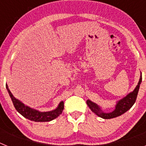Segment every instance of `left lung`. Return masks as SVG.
I'll return each instance as SVG.
<instances>
[{"label": "left lung", "instance_id": "8db88e82", "mask_svg": "<svg viewBox=\"0 0 146 146\" xmlns=\"http://www.w3.org/2000/svg\"><path fill=\"white\" fill-rule=\"evenodd\" d=\"M141 82L142 74L140 73L139 82L136 87H135V88L133 90V91L129 93L126 96H124L123 98L117 101L115 106V109L112 112H110V113L104 112L102 107L98 105L96 103H94V102L91 101L90 99H88L87 100L88 106L91 109V111L95 113L97 116L104 118V119H110V118H116V117L120 116L122 114L126 113V111H128L133 106V104H135L137 96V94H138L140 86L141 84Z\"/></svg>", "mask_w": 146, "mask_h": 146}]
</instances>
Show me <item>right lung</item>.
<instances>
[{
  "label": "right lung",
  "mask_w": 146,
  "mask_h": 146,
  "mask_svg": "<svg viewBox=\"0 0 146 146\" xmlns=\"http://www.w3.org/2000/svg\"><path fill=\"white\" fill-rule=\"evenodd\" d=\"M6 87L17 111L27 119L36 121V122H47V121H52L55 118H58L63 112V110L64 108V102H60L57 108L47 112H41L38 110L33 109V108L27 106L24 103L22 102L20 100L16 99L10 91L7 84L6 85Z\"/></svg>",
  "instance_id": "right-lung-1"
}]
</instances>
